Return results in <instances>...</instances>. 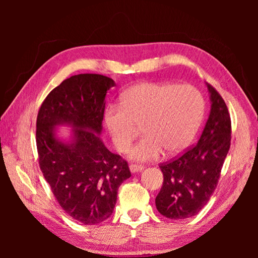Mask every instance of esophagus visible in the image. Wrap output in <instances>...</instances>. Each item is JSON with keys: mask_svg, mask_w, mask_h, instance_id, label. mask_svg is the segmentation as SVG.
Here are the masks:
<instances>
[{"mask_svg": "<svg viewBox=\"0 0 258 258\" xmlns=\"http://www.w3.org/2000/svg\"><path fill=\"white\" fill-rule=\"evenodd\" d=\"M143 168H145V167H143L142 165H138V164H131L130 165V169H131V172H132V173L141 172Z\"/></svg>", "mask_w": 258, "mask_h": 258, "instance_id": "obj_1", "label": "esophagus"}]
</instances>
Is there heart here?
<instances>
[{
    "instance_id": "1",
    "label": "heart",
    "mask_w": 258,
    "mask_h": 258,
    "mask_svg": "<svg viewBox=\"0 0 258 258\" xmlns=\"http://www.w3.org/2000/svg\"><path fill=\"white\" fill-rule=\"evenodd\" d=\"M121 103L109 104L104 121L113 145L127 151L143 126L146 137L131 151L133 159H156L166 150L175 155L194 140L202 123L205 102L191 85L140 83L123 94Z\"/></svg>"
}]
</instances>
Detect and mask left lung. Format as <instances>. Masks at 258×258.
Here are the masks:
<instances>
[{
  "instance_id": "obj_1",
  "label": "left lung",
  "mask_w": 258,
  "mask_h": 258,
  "mask_svg": "<svg viewBox=\"0 0 258 258\" xmlns=\"http://www.w3.org/2000/svg\"><path fill=\"white\" fill-rule=\"evenodd\" d=\"M212 108L197 145L160 164L164 182L156 207L165 217L184 220L202 211L216 189L231 145V118L221 94L211 84Z\"/></svg>"
}]
</instances>
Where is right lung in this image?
<instances>
[{"label":"right lung","mask_w":258,"mask_h":258,"mask_svg":"<svg viewBox=\"0 0 258 258\" xmlns=\"http://www.w3.org/2000/svg\"><path fill=\"white\" fill-rule=\"evenodd\" d=\"M115 86L111 78L80 74L64 80L47 94L36 119L38 164L52 194L67 215L85 225L111 215L119 185L131 176L128 164L109 151L102 131L104 98ZM76 127L72 143L54 135V126Z\"/></svg>","instance_id":"obj_1"}]
</instances>
